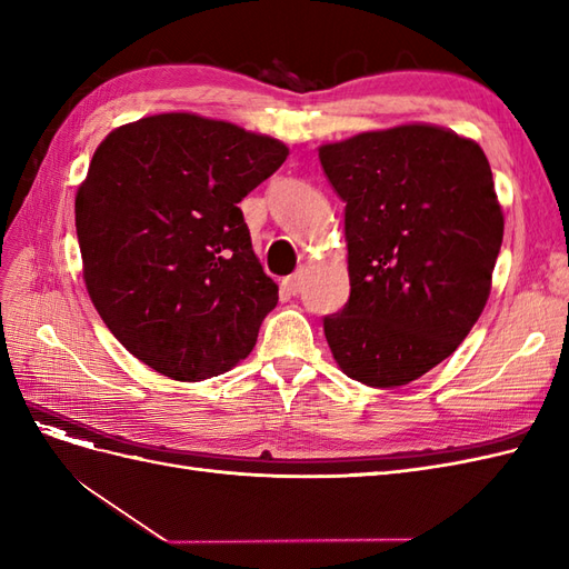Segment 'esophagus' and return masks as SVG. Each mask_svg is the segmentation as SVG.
<instances>
[{
	"label": "esophagus",
	"instance_id": "esophagus-1",
	"mask_svg": "<svg viewBox=\"0 0 569 569\" xmlns=\"http://www.w3.org/2000/svg\"><path fill=\"white\" fill-rule=\"evenodd\" d=\"M301 284H303V272H295V274H289V278L282 280V289L287 291L289 297H297L301 291Z\"/></svg>",
	"mask_w": 569,
	"mask_h": 569
}]
</instances>
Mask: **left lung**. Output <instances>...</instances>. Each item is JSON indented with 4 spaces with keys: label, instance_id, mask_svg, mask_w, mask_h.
<instances>
[{
    "label": "left lung",
    "instance_id": "obj_1",
    "mask_svg": "<svg viewBox=\"0 0 569 569\" xmlns=\"http://www.w3.org/2000/svg\"><path fill=\"white\" fill-rule=\"evenodd\" d=\"M347 201L351 297L327 316L339 370L401 387L449 358L485 311L503 211L481 147L449 128L401 123L320 144Z\"/></svg>",
    "mask_w": 569,
    "mask_h": 569
}]
</instances>
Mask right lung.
I'll list each match as a JSON object with an SVG mask.
<instances>
[{
	"label": "right lung",
	"instance_id": "1",
	"mask_svg": "<svg viewBox=\"0 0 569 569\" xmlns=\"http://www.w3.org/2000/svg\"><path fill=\"white\" fill-rule=\"evenodd\" d=\"M287 157L274 137L189 111L101 140L76 194L82 280L144 366L201 382L251 353L280 297L237 203Z\"/></svg>",
	"mask_w": 569,
	"mask_h": 569
}]
</instances>
